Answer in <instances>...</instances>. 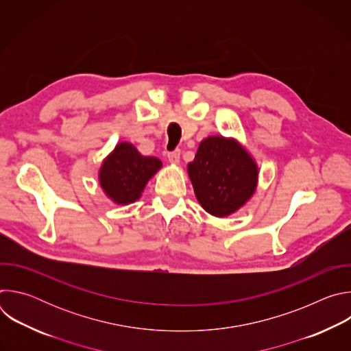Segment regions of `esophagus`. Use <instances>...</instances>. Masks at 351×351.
<instances>
[{
  "instance_id": "34e87169",
  "label": "esophagus",
  "mask_w": 351,
  "mask_h": 351,
  "mask_svg": "<svg viewBox=\"0 0 351 351\" xmlns=\"http://www.w3.org/2000/svg\"><path fill=\"white\" fill-rule=\"evenodd\" d=\"M168 160L172 164H178L179 160H180V149L176 148V149H173V152H169L168 153Z\"/></svg>"
}]
</instances>
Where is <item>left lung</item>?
<instances>
[{
	"label": "left lung",
	"mask_w": 351,
	"mask_h": 351,
	"mask_svg": "<svg viewBox=\"0 0 351 351\" xmlns=\"http://www.w3.org/2000/svg\"><path fill=\"white\" fill-rule=\"evenodd\" d=\"M198 203L215 217L239 210L257 184V165L236 141L208 137L187 167Z\"/></svg>",
	"instance_id": "obj_1"
}]
</instances>
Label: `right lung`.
Here are the masks:
<instances>
[{
  "mask_svg": "<svg viewBox=\"0 0 351 351\" xmlns=\"http://www.w3.org/2000/svg\"><path fill=\"white\" fill-rule=\"evenodd\" d=\"M156 157L141 156L130 143H121L103 162L99 183L118 204H129L140 197L145 183L160 168Z\"/></svg>",
  "mask_w": 351,
  "mask_h": 351,
  "instance_id": "1",
  "label": "right lung"
}]
</instances>
